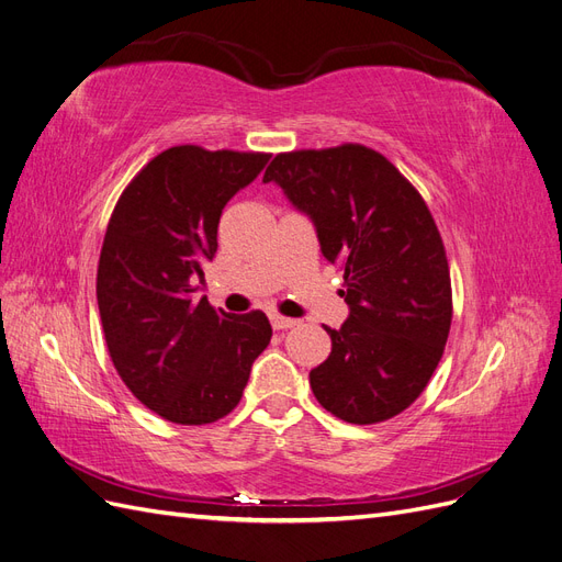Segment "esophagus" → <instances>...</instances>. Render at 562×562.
Returning a JSON list of instances; mask_svg holds the SVG:
<instances>
[{
	"label": "esophagus",
	"instance_id": "obj_1",
	"mask_svg": "<svg viewBox=\"0 0 562 562\" xmlns=\"http://www.w3.org/2000/svg\"><path fill=\"white\" fill-rule=\"evenodd\" d=\"M269 321H271V328H274V330H288V328L297 326L295 318H285V316H279V314H271Z\"/></svg>",
	"mask_w": 562,
	"mask_h": 562
}]
</instances>
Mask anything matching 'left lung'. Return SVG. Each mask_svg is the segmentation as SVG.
<instances>
[{
  "label": "left lung",
  "instance_id": "1",
  "mask_svg": "<svg viewBox=\"0 0 562 562\" xmlns=\"http://www.w3.org/2000/svg\"><path fill=\"white\" fill-rule=\"evenodd\" d=\"M262 182L279 184L314 225L323 258L345 271L342 328L310 372L316 401L349 424L403 413L443 356L452 291L427 203L375 149L342 145L277 155Z\"/></svg>",
  "mask_w": 562,
  "mask_h": 562
}]
</instances>
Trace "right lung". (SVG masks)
Instances as JSON below:
<instances>
[{"instance_id": "1", "label": "right lung", "mask_w": 562, "mask_h": 562, "mask_svg": "<svg viewBox=\"0 0 562 562\" xmlns=\"http://www.w3.org/2000/svg\"><path fill=\"white\" fill-rule=\"evenodd\" d=\"M269 155L180 145L161 151L119 196L98 262V310L119 378L176 424H211L241 401L271 326L196 300L217 252L227 201Z\"/></svg>"}]
</instances>
